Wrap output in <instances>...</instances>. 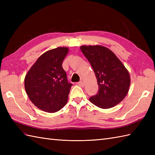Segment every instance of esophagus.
<instances>
[{
    "label": "esophagus",
    "instance_id": "34e87169",
    "mask_svg": "<svg viewBox=\"0 0 155 155\" xmlns=\"http://www.w3.org/2000/svg\"><path fill=\"white\" fill-rule=\"evenodd\" d=\"M77 84L78 85V86H80L81 87H84V83H83V81L78 82V83H77Z\"/></svg>",
    "mask_w": 155,
    "mask_h": 155
}]
</instances>
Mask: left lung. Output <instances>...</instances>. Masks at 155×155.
I'll return each mask as SVG.
<instances>
[{
    "instance_id": "8db88e82",
    "label": "left lung",
    "mask_w": 155,
    "mask_h": 155,
    "mask_svg": "<svg viewBox=\"0 0 155 155\" xmlns=\"http://www.w3.org/2000/svg\"><path fill=\"white\" fill-rule=\"evenodd\" d=\"M81 50L96 76L98 92L91 103L103 109L113 108L123 101L129 90V72L114 52L102 45H83Z\"/></svg>"
}]
</instances>
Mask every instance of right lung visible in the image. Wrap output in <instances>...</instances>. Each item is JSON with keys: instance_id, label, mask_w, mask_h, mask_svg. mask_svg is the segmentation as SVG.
<instances>
[{"instance_id": "1", "label": "right lung", "mask_w": 155, "mask_h": 155, "mask_svg": "<svg viewBox=\"0 0 155 155\" xmlns=\"http://www.w3.org/2000/svg\"><path fill=\"white\" fill-rule=\"evenodd\" d=\"M68 47H59L44 52L25 76V88L31 101L39 109L53 113L68 101L72 86L62 63Z\"/></svg>"}]
</instances>
